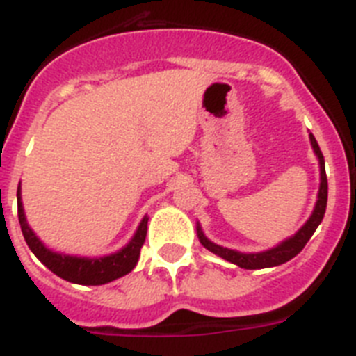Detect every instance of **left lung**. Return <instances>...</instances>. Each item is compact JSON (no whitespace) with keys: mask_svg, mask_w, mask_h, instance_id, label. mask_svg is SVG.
Returning <instances> with one entry per match:
<instances>
[{"mask_svg":"<svg viewBox=\"0 0 356 356\" xmlns=\"http://www.w3.org/2000/svg\"><path fill=\"white\" fill-rule=\"evenodd\" d=\"M310 143H312L314 151H316L317 159H319V168H321V187L319 194H317V203L316 209H314L312 216L305 222L303 228L291 237L289 241L282 242L280 246L273 248L269 251H262V253H238V251L228 250V248H221L210 242L209 238L203 235L201 228L197 226V237H200V242L212 253L219 254L221 259L228 260V262L235 264V266L242 267V269H264V267H275L280 266V264L289 262L291 259H294L296 254L300 253L305 248L310 237L314 235V232L317 229V226L321 225L323 217H325L326 212V201H328V180H326V171H325V156L321 153L319 144H317L316 137L310 134Z\"/></svg>","mask_w":356,"mask_h":356,"instance_id":"1","label":"left lung"}]
</instances>
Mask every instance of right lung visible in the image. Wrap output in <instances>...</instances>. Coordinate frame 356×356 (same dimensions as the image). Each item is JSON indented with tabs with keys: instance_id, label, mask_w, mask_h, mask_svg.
I'll return each instance as SVG.
<instances>
[{
	"instance_id": "1",
	"label": "right lung",
	"mask_w": 356,
	"mask_h": 356,
	"mask_svg": "<svg viewBox=\"0 0 356 356\" xmlns=\"http://www.w3.org/2000/svg\"><path fill=\"white\" fill-rule=\"evenodd\" d=\"M17 216L19 225H21V229H23L24 241H26L28 248L33 251L37 259L48 267L49 271L55 273L56 276L80 285H103L112 282V280H118L121 276L128 275L135 267L137 260H139L140 248H143L147 234V217H144L143 222L137 228V234L134 235L130 244H127V248H122L121 251L114 254L103 257V259H78V257H69V254L53 253L48 248H44L42 242L35 237V234L31 232L26 219H24L19 187Z\"/></svg>"
}]
</instances>
